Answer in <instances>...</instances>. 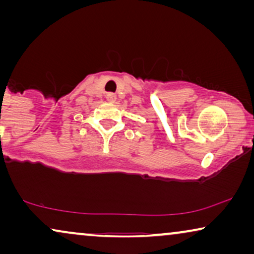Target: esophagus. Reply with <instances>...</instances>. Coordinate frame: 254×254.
<instances>
[{
    "label": "esophagus",
    "instance_id": "34e87169",
    "mask_svg": "<svg viewBox=\"0 0 254 254\" xmlns=\"http://www.w3.org/2000/svg\"><path fill=\"white\" fill-rule=\"evenodd\" d=\"M106 99H107V102H110V103L116 102V99H117L116 93H112V92L107 93V95H106Z\"/></svg>",
    "mask_w": 254,
    "mask_h": 254
}]
</instances>
